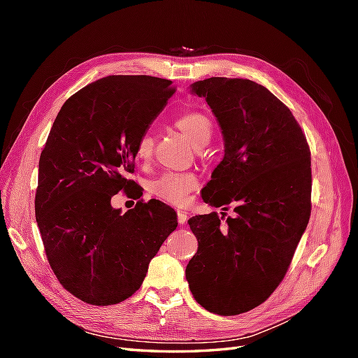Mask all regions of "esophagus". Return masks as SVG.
<instances>
[{
    "instance_id": "esophagus-1",
    "label": "esophagus",
    "mask_w": 358,
    "mask_h": 358,
    "mask_svg": "<svg viewBox=\"0 0 358 358\" xmlns=\"http://www.w3.org/2000/svg\"><path fill=\"white\" fill-rule=\"evenodd\" d=\"M177 218L180 224H185L187 222V214L185 210H177Z\"/></svg>"
}]
</instances>
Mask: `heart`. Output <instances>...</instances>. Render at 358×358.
<instances>
[{
    "instance_id": "b5f03b06",
    "label": "heart",
    "mask_w": 358,
    "mask_h": 358,
    "mask_svg": "<svg viewBox=\"0 0 358 358\" xmlns=\"http://www.w3.org/2000/svg\"><path fill=\"white\" fill-rule=\"evenodd\" d=\"M175 126L195 148L206 146L212 138V132H214L209 117L196 110L180 115L175 120ZM152 152H154V138L149 132H144L140 136L138 143H136V159L140 163H148L152 158ZM196 185H199V181H196L194 173L166 172L152 181L149 185V191L158 200L181 206L187 201L189 194L194 191Z\"/></svg>"
}]
</instances>
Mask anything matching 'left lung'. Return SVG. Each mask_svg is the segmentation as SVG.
<instances>
[{
  "instance_id": "1",
  "label": "left lung",
  "mask_w": 358,
  "mask_h": 358,
  "mask_svg": "<svg viewBox=\"0 0 358 358\" xmlns=\"http://www.w3.org/2000/svg\"><path fill=\"white\" fill-rule=\"evenodd\" d=\"M191 89L209 104L224 140L203 200L224 210L232 204L235 217L189 218L199 250L186 280L209 313L238 315L260 306L292 262L310 217V150L292 112L264 86L212 77Z\"/></svg>"
}]
</instances>
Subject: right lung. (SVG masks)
Listing matches in <instances>:
<instances>
[{"label": "right lung", "instance_id": "obj_1", "mask_svg": "<svg viewBox=\"0 0 358 358\" xmlns=\"http://www.w3.org/2000/svg\"><path fill=\"white\" fill-rule=\"evenodd\" d=\"M175 87L149 75H110L73 94L53 121L40 157L35 215L50 268L66 291L95 306L117 305L140 289L177 214L138 201L121 214L140 136ZM138 199V196H136Z\"/></svg>", "mask_w": 358, "mask_h": 358}]
</instances>
